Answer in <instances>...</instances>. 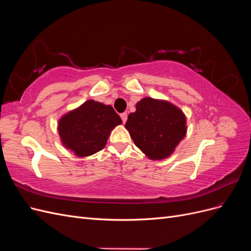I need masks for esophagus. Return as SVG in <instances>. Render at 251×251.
<instances>
[{"label": "esophagus", "instance_id": "34e87169", "mask_svg": "<svg viewBox=\"0 0 251 251\" xmlns=\"http://www.w3.org/2000/svg\"><path fill=\"white\" fill-rule=\"evenodd\" d=\"M120 117H121V119H123L124 123H126V119H127V114H126V112H125V113H121V114H120Z\"/></svg>", "mask_w": 251, "mask_h": 251}]
</instances>
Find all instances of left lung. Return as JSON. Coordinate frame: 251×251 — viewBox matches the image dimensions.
I'll list each match as a JSON object with an SVG mask.
<instances>
[{
    "instance_id": "left-lung-1",
    "label": "left lung",
    "mask_w": 251,
    "mask_h": 251,
    "mask_svg": "<svg viewBox=\"0 0 251 251\" xmlns=\"http://www.w3.org/2000/svg\"><path fill=\"white\" fill-rule=\"evenodd\" d=\"M126 128L135 146L151 160L170 157L186 135V117L176 105L146 97L127 116Z\"/></svg>"
}]
</instances>
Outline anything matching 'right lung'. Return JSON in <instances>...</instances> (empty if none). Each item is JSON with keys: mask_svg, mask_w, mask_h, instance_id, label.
Instances as JSON below:
<instances>
[{"mask_svg": "<svg viewBox=\"0 0 251 251\" xmlns=\"http://www.w3.org/2000/svg\"><path fill=\"white\" fill-rule=\"evenodd\" d=\"M121 123L111 105L90 100L65 114L57 130L65 148L77 157H87L101 151L111 131Z\"/></svg>", "mask_w": 251, "mask_h": 251, "instance_id": "right-lung-1", "label": "right lung"}]
</instances>
